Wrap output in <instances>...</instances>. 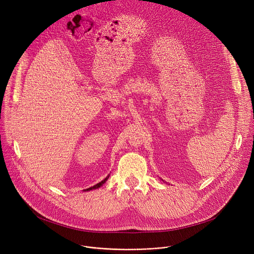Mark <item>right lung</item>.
<instances>
[{
	"mask_svg": "<svg viewBox=\"0 0 254 254\" xmlns=\"http://www.w3.org/2000/svg\"><path fill=\"white\" fill-rule=\"evenodd\" d=\"M110 178V175H108L106 178H104L101 182H99V183H97L96 185H94V186H92V187H90V188H88V189H86V190H84V191H90V190H94V189H97V188H99V187H101L105 182H106V180Z\"/></svg>",
	"mask_w": 254,
	"mask_h": 254,
	"instance_id": "obj_1",
	"label": "right lung"
}]
</instances>
